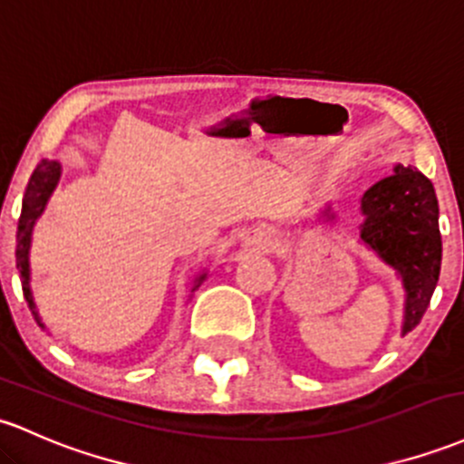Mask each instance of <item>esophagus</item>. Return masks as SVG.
Segmentation results:
<instances>
[{
    "label": "esophagus",
    "mask_w": 464,
    "mask_h": 464,
    "mask_svg": "<svg viewBox=\"0 0 464 464\" xmlns=\"http://www.w3.org/2000/svg\"><path fill=\"white\" fill-rule=\"evenodd\" d=\"M275 240L273 231H268V228H259V231L253 233V244H257V246H268Z\"/></svg>",
    "instance_id": "1"
}]
</instances>
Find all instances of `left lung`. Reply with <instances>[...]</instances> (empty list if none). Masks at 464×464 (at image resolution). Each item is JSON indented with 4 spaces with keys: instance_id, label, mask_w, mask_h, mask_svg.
<instances>
[{
    "instance_id": "obj_1",
    "label": "left lung",
    "mask_w": 464,
    "mask_h": 464,
    "mask_svg": "<svg viewBox=\"0 0 464 464\" xmlns=\"http://www.w3.org/2000/svg\"><path fill=\"white\" fill-rule=\"evenodd\" d=\"M361 240L399 271L405 284L403 334L420 324L440 275L439 200L430 178L399 165L361 198ZM328 216V211H324Z\"/></svg>"
}]
</instances>
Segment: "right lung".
Returning <instances> with one entry per match:
<instances>
[{
	"instance_id": "add662e5",
	"label": "right lung",
	"mask_w": 464,
	"mask_h": 464,
	"mask_svg": "<svg viewBox=\"0 0 464 464\" xmlns=\"http://www.w3.org/2000/svg\"><path fill=\"white\" fill-rule=\"evenodd\" d=\"M61 176V165L57 160H42L34 169V174L30 176L28 187H25V196H24V207H22V216H19V224H17V268H19V279H22V290L24 297L28 302L30 313L34 314L37 324L42 325V319H39L37 310H34V302H33V293H30V271H28V248H30V233H33V224L42 216L45 202H48L50 193H53L54 187H57ZM207 277V273H202L200 277H196V290L200 286L202 279Z\"/></svg>"
}]
</instances>
